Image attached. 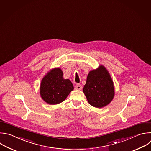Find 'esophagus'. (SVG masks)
<instances>
[{"mask_svg":"<svg viewBox=\"0 0 151 151\" xmlns=\"http://www.w3.org/2000/svg\"><path fill=\"white\" fill-rule=\"evenodd\" d=\"M75 89L77 90H81L82 89V86L80 84H77L75 85Z\"/></svg>","mask_w":151,"mask_h":151,"instance_id":"1","label":"esophagus"}]
</instances>
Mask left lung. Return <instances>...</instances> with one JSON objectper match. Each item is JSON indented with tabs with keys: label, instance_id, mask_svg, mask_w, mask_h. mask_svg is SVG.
<instances>
[{
	"label": "left lung",
	"instance_id": "left-lung-1",
	"mask_svg": "<svg viewBox=\"0 0 151 151\" xmlns=\"http://www.w3.org/2000/svg\"><path fill=\"white\" fill-rule=\"evenodd\" d=\"M83 92L89 104L96 108H103L113 100L115 92L112 78L103 65L91 70L87 76Z\"/></svg>",
	"mask_w": 151,
	"mask_h": 151
}]
</instances>
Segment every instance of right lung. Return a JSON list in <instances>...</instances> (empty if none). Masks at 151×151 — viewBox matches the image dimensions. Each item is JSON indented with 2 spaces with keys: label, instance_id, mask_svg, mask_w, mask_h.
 I'll return each mask as SVG.
<instances>
[{
  "label": "right lung",
  "instance_id": "right-lung-1",
  "mask_svg": "<svg viewBox=\"0 0 151 151\" xmlns=\"http://www.w3.org/2000/svg\"><path fill=\"white\" fill-rule=\"evenodd\" d=\"M59 68L48 72L41 80L40 93L44 101L48 104L55 105L64 101L73 89L71 81L65 79Z\"/></svg>",
  "mask_w": 151,
  "mask_h": 151
}]
</instances>
